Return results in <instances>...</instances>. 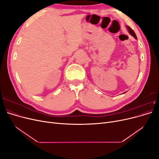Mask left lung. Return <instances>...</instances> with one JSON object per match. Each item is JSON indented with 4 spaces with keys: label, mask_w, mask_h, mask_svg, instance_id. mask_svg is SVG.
<instances>
[{
    "label": "left lung",
    "mask_w": 159,
    "mask_h": 159,
    "mask_svg": "<svg viewBox=\"0 0 159 159\" xmlns=\"http://www.w3.org/2000/svg\"><path fill=\"white\" fill-rule=\"evenodd\" d=\"M126 27H127V30H128V32H129L130 34H131V36H133L134 38H135V39H137V36H136V34H135V33H134V32L131 29V28H130L129 26H127Z\"/></svg>",
    "instance_id": "obj_1"
}]
</instances>
